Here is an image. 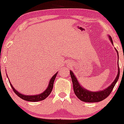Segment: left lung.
I'll list each match as a JSON object with an SVG mask.
<instances>
[{"mask_svg": "<svg viewBox=\"0 0 124 124\" xmlns=\"http://www.w3.org/2000/svg\"><path fill=\"white\" fill-rule=\"evenodd\" d=\"M109 38L110 39L111 43L113 44L112 39L111 37L109 35ZM116 52L118 54V53L116 49ZM118 73L114 81L112 82L110 86L106 88V89L103 90L101 91H99V92H91V91L87 90V89H84L83 87L81 86L80 83L78 81V79L75 77L72 71H70V74L71 78H72V83H73V90L76 96L79 98V100L81 101H83L84 102H88V103H94V102H99L103 100L106 99L108 96L110 94L111 92L114 87L115 85L118 80L119 79V64H118Z\"/></svg>", "mask_w": 124, "mask_h": 124, "instance_id": "8db88e82", "label": "left lung"}]
</instances>
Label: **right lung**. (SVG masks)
I'll use <instances>...</instances> for the list:
<instances>
[{
  "instance_id": "add662e5",
  "label": "right lung",
  "mask_w": 124,
  "mask_h": 124,
  "mask_svg": "<svg viewBox=\"0 0 124 124\" xmlns=\"http://www.w3.org/2000/svg\"><path fill=\"white\" fill-rule=\"evenodd\" d=\"M57 74H58V72L55 73V75L52 77V78L51 79L50 81H49V85H48L47 89L45 90L43 93L39 94H38V95H34V96H29V95L27 96V95L26 96V95L22 94L20 93L19 92H18L13 87L12 85L10 83V82H9V83L11 87H12L13 90L14 91V92H15V93L16 94L18 97H20L21 99H22L23 100H24L28 101H32V102L39 101L44 100V99H46V98L47 97L49 94H50L51 92H52V89H53L54 82V80H55V78H56V75H57Z\"/></svg>"
}]
</instances>
